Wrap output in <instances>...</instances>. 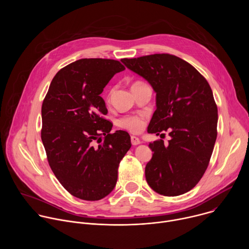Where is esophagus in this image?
Listing matches in <instances>:
<instances>
[{"instance_id": "34e87169", "label": "esophagus", "mask_w": 249, "mask_h": 249, "mask_svg": "<svg viewBox=\"0 0 249 249\" xmlns=\"http://www.w3.org/2000/svg\"><path fill=\"white\" fill-rule=\"evenodd\" d=\"M131 143H132L133 146H137V145L141 144V141H140V139L137 138L136 136H132V137H131Z\"/></svg>"}]
</instances>
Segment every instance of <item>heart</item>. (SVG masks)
Masks as SVG:
<instances>
[{
  "instance_id": "b5f03b06",
  "label": "heart",
  "mask_w": 249,
  "mask_h": 249,
  "mask_svg": "<svg viewBox=\"0 0 249 249\" xmlns=\"http://www.w3.org/2000/svg\"><path fill=\"white\" fill-rule=\"evenodd\" d=\"M140 84H143L141 82H136L133 84V86H137V85H140ZM113 92H114V89H110L108 94H107V100L109 101L113 95ZM118 124L120 127L124 128V129H127L133 133H138L140 132L142 129H143L144 127V124H145V117L144 115H130V116H125V117H122L119 121H118Z\"/></svg>"
}]
</instances>
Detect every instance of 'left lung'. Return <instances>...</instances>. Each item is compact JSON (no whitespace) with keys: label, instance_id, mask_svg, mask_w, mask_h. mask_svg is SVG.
Wrapping results in <instances>:
<instances>
[{"label":"left lung","instance_id":"1","mask_svg":"<svg viewBox=\"0 0 249 249\" xmlns=\"http://www.w3.org/2000/svg\"><path fill=\"white\" fill-rule=\"evenodd\" d=\"M157 93V109L148 127L170 140L150 143L153 158L145 168L150 187L163 196L190 191L205 173L217 139L218 107L207 80L189 63L170 54L122 59Z\"/></svg>","mask_w":249,"mask_h":249}]
</instances>
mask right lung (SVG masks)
<instances>
[{
    "label": "right lung",
    "mask_w": 249,
    "mask_h": 249,
    "mask_svg": "<svg viewBox=\"0 0 249 249\" xmlns=\"http://www.w3.org/2000/svg\"><path fill=\"white\" fill-rule=\"evenodd\" d=\"M124 70L112 59L71 63L55 75L42 103L41 140L49 165L63 187L82 200L97 201L114 189L119 163L131 148L126 131L110 133L100 96Z\"/></svg>",
    "instance_id": "add662e5"
}]
</instances>
